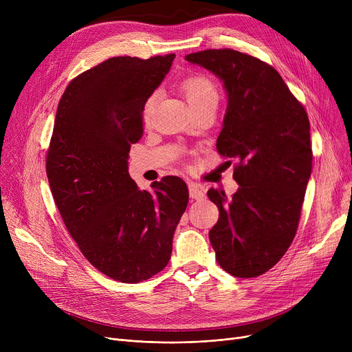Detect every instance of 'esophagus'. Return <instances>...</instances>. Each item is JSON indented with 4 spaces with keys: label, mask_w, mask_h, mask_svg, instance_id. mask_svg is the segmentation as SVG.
Returning a JSON list of instances; mask_svg holds the SVG:
<instances>
[{
    "label": "esophagus",
    "mask_w": 352,
    "mask_h": 352,
    "mask_svg": "<svg viewBox=\"0 0 352 352\" xmlns=\"http://www.w3.org/2000/svg\"><path fill=\"white\" fill-rule=\"evenodd\" d=\"M188 191H190V197L192 198V199H202L204 198V190H202L198 184H195V182H190L188 184Z\"/></svg>",
    "instance_id": "1"
}]
</instances>
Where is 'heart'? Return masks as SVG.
<instances>
[{"instance_id": "heart-1", "label": "heart", "mask_w": 352, "mask_h": 352, "mask_svg": "<svg viewBox=\"0 0 352 352\" xmlns=\"http://www.w3.org/2000/svg\"><path fill=\"white\" fill-rule=\"evenodd\" d=\"M184 96H186L188 105L190 107H197V105H204V104H217L218 102V89L215 84L204 76H192L188 77L186 81L181 85ZM155 98L157 96L153 94L151 97H148L142 105V120L145 122L150 121L154 105H155Z\"/></svg>"}]
</instances>
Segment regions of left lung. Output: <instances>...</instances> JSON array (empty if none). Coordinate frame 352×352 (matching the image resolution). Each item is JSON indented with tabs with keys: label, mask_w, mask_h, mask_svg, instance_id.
I'll use <instances>...</instances> for the list:
<instances>
[{
	"label": "left lung",
	"mask_w": 352,
	"mask_h": 352,
	"mask_svg": "<svg viewBox=\"0 0 352 352\" xmlns=\"http://www.w3.org/2000/svg\"><path fill=\"white\" fill-rule=\"evenodd\" d=\"M186 60L211 71L227 92L217 150L239 161L232 175L239 188L231 198L208 190L219 211L208 235L221 268L252 278L281 260L297 232L312 166L309 120L280 74L261 60L228 48Z\"/></svg>",
	"instance_id": "8db88e82"
}]
</instances>
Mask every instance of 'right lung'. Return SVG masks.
Instances as JSON below:
<instances>
[{
    "mask_svg": "<svg viewBox=\"0 0 352 352\" xmlns=\"http://www.w3.org/2000/svg\"><path fill=\"white\" fill-rule=\"evenodd\" d=\"M174 58H109L68 84L55 116L47 154L55 204L87 260L125 284L168 264L188 204L181 178L164 177L141 191L128 174L129 148L144 133L142 105Z\"/></svg>",
    "mask_w": 352,
    "mask_h": 352,
    "instance_id": "obj_1",
    "label": "right lung"
}]
</instances>
